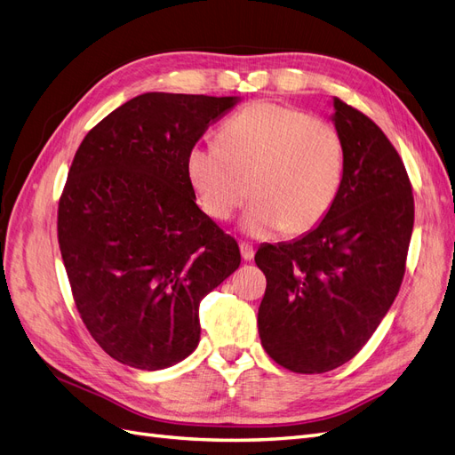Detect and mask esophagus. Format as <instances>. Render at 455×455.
<instances>
[{
	"mask_svg": "<svg viewBox=\"0 0 455 455\" xmlns=\"http://www.w3.org/2000/svg\"><path fill=\"white\" fill-rule=\"evenodd\" d=\"M239 249H241V256H243V259H246V261H251L252 258H254V249L251 244H246V243H241L239 244Z\"/></svg>",
	"mask_w": 455,
	"mask_h": 455,
	"instance_id": "1",
	"label": "esophagus"
}]
</instances>
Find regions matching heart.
Segmentation results:
<instances>
[{
	"instance_id": "b5f03b06",
	"label": "heart",
	"mask_w": 455,
	"mask_h": 455,
	"mask_svg": "<svg viewBox=\"0 0 455 455\" xmlns=\"http://www.w3.org/2000/svg\"><path fill=\"white\" fill-rule=\"evenodd\" d=\"M346 169L338 129L296 108L256 102L233 116L220 144L191 148L189 184L214 220H228L251 196L241 228L252 237L313 229L332 209Z\"/></svg>"
}]
</instances>
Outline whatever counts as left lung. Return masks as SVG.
Returning <instances> with one entry per match:
<instances>
[{
	"label": "left lung",
	"mask_w": 455,
	"mask_h": 455,
	"mask_svg": "<svg viewBox=\"0 0 455 455\" xmlns=\"http://www.w3.org/2000/svg\"><path fill=\"white\" fill-rule=\"evenodd\" d=\"M346 169L328 214L298 239L261 244L267 286L258 309L261 346L298 374L351 361L398 294L414 229L403 159L359 109L332 99Z\"/></svg>",
	"instance_id": "obj_1"
}]
</instances>
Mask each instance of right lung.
<instances>
[{
	"label": "right lung",
	"mask_w": 455,
	"mask_h": 455,
	"mask_svg": "<svg viewBox=\"0 0 455 455\" xmlns=\"http://www.w3.org/2000/svg\"><path fill=\"white\" fill-rule=\"evenodd\" d=\"M241 96L144 92L81 142L59 204L77 311L112 359L174 366L199 346V304L241 264L196 203L186 159Z\"/></svg>",
	"instance_id": "1"
}]
</instances>
